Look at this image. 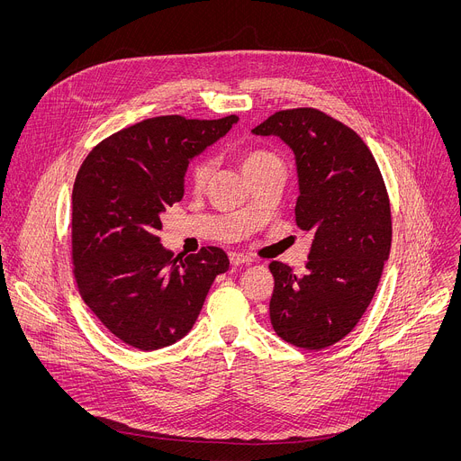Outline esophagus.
Returning a JSON list of instances; mask_svg holds the SVG:
<instances>
[{"instance_id": "34e87169", "label": "esophagus", "mask_w": 461, "mask_h": 461, "mask_svg": "<svg viewBox=\"0 0 461 461\" xmlns=\"http://www.w3.org/2000/svg\"><path fill=\"white\" fill-rule=\"evenodd\" d=\"M230 262L233 267H240V265H249L251 262V257L240 253V251H231L230 253Z\"/></svg>"}]
</instances>
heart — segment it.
<instances>
[{
	"mask_svg": "<svg viewBox=\"0 0 461 461\" xmlns=\"http://www.w3.org/2000/svg\"><path fill=\"white\" fill-rule=\"evenodd\" d=\"M274 162H279V158L272 151L262 149V148H251V149L244 151L240 157V166L248 176L260 171L262 167H267L268 164H274ZM212 173H213V158L210 155L196 157L187 167V173H185L187 184L193 189L201 191L208 185Z\"/></svg>",
	"mask_w": 461,
	"mask_h": 461,
	"instance_id": "b5f03b06",
	"label": "heart"
}]
</instances>
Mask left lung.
<instances>
[{"label":"left lung","instance_id":"obj_1","mask_svg":"<svg viewBox=\"0 0 461 461\" xmlns=\"http://www.w3.org/2000/svg\"><path fill=\"white\" fill-rule=\"evenodd\" d=\"M295 153V222L312 231L306 272L270 262V321L286 343L321 350L347 338L366 312L392 242V215L377 162L354 129L313 107L277 111L251 129Z\"/></svg>","mask_w":461,"mask_h":461}]
</instances>
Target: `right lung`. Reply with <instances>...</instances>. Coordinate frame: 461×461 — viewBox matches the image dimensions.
Here are the masks:
<instances>
[{"label": "right lung", "instance_id": "obj_1", "mask_svg": "<svg viewBox=\"0 0 461 461\" xmlns=\"http://www.w3.org/2000/svg\"><path fill=\"white\" fill-rule=\"evenodd\" d=\"M237 120L235 114L148 118L104 139L78 169L73 276L89 310L129 347L149 352L182 339L215 277L230 268L222 248L173 257L157 231L166 208L184 196L189 158L224 137Z\"/></svg>", "mask_w": 461, "mask_h": 461}]
</instances>
